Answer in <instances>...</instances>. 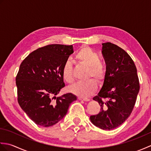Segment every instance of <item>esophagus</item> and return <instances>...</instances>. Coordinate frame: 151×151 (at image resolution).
Wrapping results in <instances>:
<instances>
[{
  "label": "esophagus",
  "mask_w": 151,
  "mask_h": 151,
  "mask_svg": "<svg viewBox=\"0 0 151 151\" xmlns=\"http://www.w3.org/2000/svg\"><path fill=\"white\" fill-rule=\"evenodd\" d=\"M78 100H80V101H90V99H89L82 98V97H79L78 98Z\"/></svg>",
  "instance_id": "34e87169"
}]
</instances>
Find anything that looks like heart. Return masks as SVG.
<instances>
[{
    "label": "heart",
    "instance_id": "heart-1",
    "mask_svg": "<svg viewBox=\"0 0 151 151\" xmlns=\"http://www.w3.org/2000/svg\"><path fill=\"white\" fill-rule=\"evenodd\" d=\"M76 59L80 63L88 67L87 78L93 77L98 83H101L105 77L104 66L99 61V54L88 47H83L76 54ZM63 79L69 84L73 82V65L69 60L65 61L62 68ZM97 90V84L92 79L84 82H79L69 88V91L78 97L87 98Z\"/></svg>",
    "mask_w": 151,
    "mask_h": 151
}]
</instances>
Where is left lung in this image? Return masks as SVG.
Wrapping results in <instances>:
<instances>
[{"instance_id":"8db88e82","label":"left lung","mask_w":151,"mask_h":151,"mask_svg":"<svg viewBox=\"0 0 151 151\" xmlns=\"http://www.w3.org/2000/svg\"><path fill=\"white\" fill-rule=\"evenodd\" d=\"M102 53L106 70L101 90L93 98L101 105L99 114L91 115L95 126L113 130L132 113L139 91L137 69L128 53L116 45L102 43Z\"/></svg>"}]
</instances>
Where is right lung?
I'll use <instances>...</instances> for the list:
<instances>
[{
  "mask_svg": "<svg viewBox=\"0 0 151 151\" xmlns=\"http://www.w3.org/2000/svg\"><path fill=\"white\" fill-rule=\"evenodd\" d=\"M73 53V45H49L33 51L20 65L15 79L18 102L39 126L49 127L58 123L77 99L70 93L56 97L65 86L63 65Z\"/></svg>",
  "mask_w": 151,
  "mask_h": 151,
  "instance_id": "right-lung-1",
  "label": "right lung"
}]
</instances>
